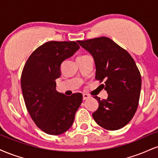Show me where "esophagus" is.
Listing matches in <instances>:
<instances>
[{
  "label": "esophagus",
  "instance_id": "esophagus-1",
  "mask_svg": "<svg viewBox=\"0 0 158 158\" xmlns=\"http://www.w3.org/2000/svg\"><path fill=\"white\" fill-rule=\"evenodd\" d=\"M90 97L88 94H83V100H85V99H88V98H90Z\"/></svg>",
  "mask_w": 158,
  "mask_h": 158
}]
</instances>
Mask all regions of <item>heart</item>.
I'll use <instances>...</instances> for the list:
<instances>
[{"instance_id": "b5f03b06", "label": "heart", "mask_w": 158, "mask_h": 158, "mask_svg": "<svg viewBox=\"0 0 158 158\" xmlns=\"http://www.w3.org/2000/svg\"><path fill=\"white\" fill-rule=\"evenodd\" d=\"M84 56H80V57H79V58H82V57H84Z\"/></svg>"}]
</instances>
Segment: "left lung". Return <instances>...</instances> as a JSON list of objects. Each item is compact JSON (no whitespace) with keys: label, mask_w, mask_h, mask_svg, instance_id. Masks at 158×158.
<instances>
[{"label":"left lung","mask_w":158,"mask_h":158,"mask_svg":"<svg viewBox=\"0 0 158 158\" xmlns=\"http://www.w3.org/2000/svg\"><path fill=\"white\" fill-rule=\"evenodd\" d=\"M93 56L97 80L102 82L108 96L94 97L99 108L92 114L99 126L110 131L122 128L131 121L137 109L141 76L133 58L126 50L107 37L78 41Z\"/></svg>","instance_id":"8db88e82"}]
</instances>
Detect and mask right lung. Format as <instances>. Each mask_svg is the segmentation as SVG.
<instances>
[{"label": "right lung", "mask_w": 158, "mask_h": 158, "mask_svg": "<svg viewBox=\"0 0 158 158\" xmlns=\"http://www.w3.org/2000/svg\"><path fill=\"white\" fill-rule=\"evenodd\" d=\"M79 49L75 41H48L32 52L23 67L21 85L27 109L36 126L48 135L68 131L82 102L80 93L66 96L58 92L56 82L61 63Z\"/></svg>", "instance_id": "1"}]
</instances>
